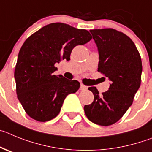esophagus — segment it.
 Masks as SVG:
<instances>
[{
    "instance_id": "34e87169",
    "label": "esophagus",
    "mask_w": 152,
    "mask_h": 152,
    "mask_svg": "<svg viewBox=\"0 0 152 152\" xmlns=\"http://www.w3.org/2000/svg\"><path fill=\"white\" fill-rule=\"evenodd\" d=\"M87 88H88V87H87V86H85V85H83V84L80 85V88H79V89L82 90V91H84V90H86V89H87Z\"/></svg>"
}]
</instances>
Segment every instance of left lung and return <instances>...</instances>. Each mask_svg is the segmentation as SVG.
I'll return each instance as SVG.
<instances>
[{
	"label": "left lung",
	"mask_w": 152,
	"mask_h": 152,
	"mask_svg": "<svg viewBox=\"0 0 152 152\" xmlns=\"http://www.w3.org/2000/svg\"><path fill=\"white\" fill-rule=\"evenodd\" d=\"M99 53L98 71L111 81L102 95L89 87L94 95L91 104L85 105L87 118L100 126L115 124L133 102L141 84L142 65L140 54L129 36L114 28L91 29Z\"/></svg>",
	"instance_id": "left-lung-1"
}]
</instances>
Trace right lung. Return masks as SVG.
I'll use <instances>...</instances> for the list:
<instances>
[{"instance_id":"1","label":"right lung","mask_w":152,"mask_h":152,"mask_svg":"<svg viewBox=\"0 0 152 152\" xmlns=\"http://www.w3.org/2000/svg\"><path fill=\"white\" fill-rule=\"evenodd\" d=\"M86 29L50 23L30 35L19 52L14 77L17 98L31 118L46 122L58 115L64 99L80 87L77 80L54 75L56 63L66 60L73 48L91 39Z\"/></svg>"}]
</instances>
